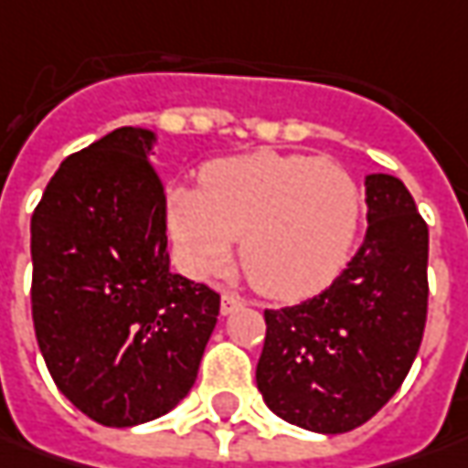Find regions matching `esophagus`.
I'll use <instances>...</instances> for the list:
<instances>
[{"instance_id":"obj_1","label":"esophagus","mask_w":468,"mask_h":468,"mask_svg":"<svg viewBox=\"0 0 468 468\" xmlns=\"http://www.w3.org/2000/svg\"><path fill=\"white\" fill-rule=\"evenodd\" d=\"M243 305H246L243 298H238L233 292H222V300H219V311H222V315L235 314V311H240Z\"/></svg>"}]
</instances>
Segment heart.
I'll return each mask as SVG.
<instances>
[{"instance_id": "obj_1", "label": "heart", "mask_w": 468, "mask_h": 468, "mask_svg": "<svg viewBox=\"0 0 468 468\" xmlns=\"http://www.w3.org/2000/svg\"><path fill=\"white\" fill-rule=\"evenodd\" d=\"M360 188L342 165L308 154L250 153L204 170L202 188H173L170 235L197 277L240 264L264 295L308 298L342 271L360 225Z\"/></svg>"}]
</instances>
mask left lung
<instances>
[{
  "mask_svg": "<svg viewBox=\"0 0 468 468\" xmlns=\"http://www.w3.org/2000/svg\"><path fill=\"white\" fill-rule=\"evenodd\" d=\"M367 233L315 298L266 311L256 386L284 422L339 435L399 391L427 318V225L407 186L365 176Z\"/></svg>",
  "mask_w": 468,
  "mask_h": 468,
  "instance_id": "1",
  "label": "left lung"
}]
</instances>
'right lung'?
I'll return each mask as SVG.
<instances>
[{
    "instance_id": "right-lung-1",
    "label": "right lung",
    "mask_w": 468,
    "mask_h": 468,
    "mask_svg": "<svg viewBox=\"0 0 468 468\" xmlns=\"http://www.w3.org/2000/svg\"><path fill=\"white\" fill-rule=\"evenodd\" d=\"M157 134L113 129L69 154L30 219L33 326L58 391L105 427L168 414L191 391L219 295L170 271Z\"/></svg>"
}]
</instances>
